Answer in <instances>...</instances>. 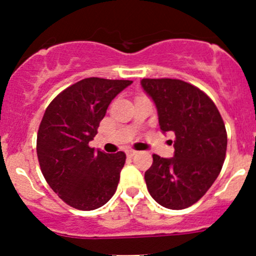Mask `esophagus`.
Here are the masks:
<instances>
[{
    "instance_id": "1",
    "label": "esophagus",
    "mask_w": 256,
    "mask_h": 256,
    "mask_svg": "<svg viewBox=\"0 0 256 256\" xmlns=\"http://www.w3.org/2000/svg\"><path fill=\"white\" fill-rule=\"evenodd\" d=\"M136 153H137L136 150H128V152H126V154H128V157H134V156H135Z\"/></svg>"
}]
</instances>
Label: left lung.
<instances>
[{
  "label": "left lung",
  "instance_id": "8db88e82",
  "mask_svg": "<svg viewBox=\"0 0 256 256\" xmlns=\"http://www.w3.org/2000/svg\"><path fill=\"white\" fill-rule=\"evenodd\" d=\"M154 102L160 130L172 131L174 157L153 154L144 173L147 189L160 205L182 210L198 202L218 176L227 150V131L218 109L200 88L173 78H144Z\"/></svg>",
  "mask_w": 256,
  "mask_h": 256
}]
</instances>
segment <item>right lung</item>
I'll return each mask as SVG.
<instances>
[{
    "mask_svg": "<svg viewBox=\"0 0 256 256\" xmlns=\"http://www.w3.org/2000/svg\"><path fill=\"white\" fill-rule=\"evenodd\" d=\"M131 83L84 78L58 94L45 110L36 137L40 169L51 189L74 208H99L116 192L126 154H108L88 144L110 102Z\"/></svg>",
    "mask_w": 256,
    "mask_h": 256,
    "instance_id": "1",
    "label": "right lung"
}]
</instances>
